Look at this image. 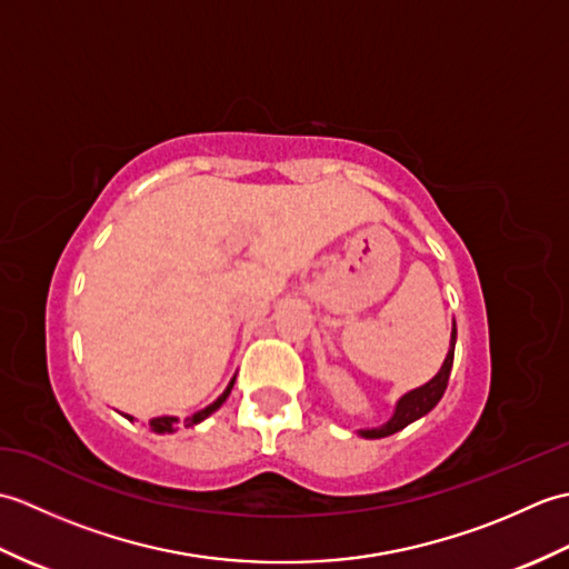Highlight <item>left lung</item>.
<instances>
[{
  "instance_id": "1",
  "label": "left lung",
  "mask_w": 569,
  "mask_h": 569,
  "mask_svg": "<svg viewBox=\"0 0 569 569\" xmlns=\"http://www.w3.org/2000/svg\"><path fill=\"white\" fill-rule=\"evenodd\" d=\"M455 342H457V325L452 320V335H450V349H447V357L442 361L440 371L435 373V377L418 386V389L403 393L401 398L396 401V408L391 418L383 422L379 428H365V430H357L359 438H367V440H379V438H389V435L403 430L410 422L420 420L422 416H428L430 410L440 403V398L447 389V381H450V371H452V359H455Z\"/></svg>"
}]
</instances>
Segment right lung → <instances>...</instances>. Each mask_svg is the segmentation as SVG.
<instances>
[{"mask_svg": "<svg viewBox=\"0 0 569 569\" xmlns=\"http://www.w3.org/2000/svg\"><path fill=\"white\" fill-rule=\"evenodd\" d=\"M234 379L237 377H232V381H229L227 383V389L220 393V396H217V401H212L210 406H204L202 410H198V413H192V416H188V418H183V420H180V418H176V416H159V418H151L149 420V428L153 430V432H159V435H171V432H176V428H178V422H183V426L186 428H192V426H198V422H202L204 418H208V416H212L214 413V410L217 408H220L224 401H227V396L229 393H232V386H234ZM129 420H134V418H131V416H127Z\"/></svg>", "mask_w": 569, "mask_h": 569, "instance_id": "1", "label": "right lung"}]
</instances>
